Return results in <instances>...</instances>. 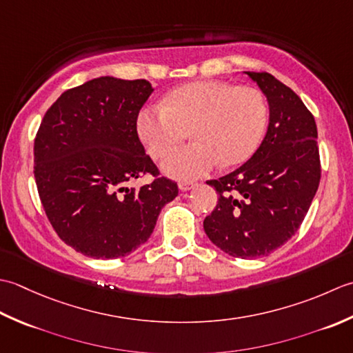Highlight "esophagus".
<instances>
[{
  "mask_svg": "<svg viewBox=\"0 0 353 353\" xmlns=\"http://www.w3.org/2000/svg\"><path fill=\"white\" fill-rule=\"evenodd\" d=\"M178 187H179V190L181 192H190V190H193L196 187V183H192V181H181V183H178Z\"/></svg>",
  "mask_w": 353,
  "mask_h": 353,
  "instance_id": "1",
  "label": "esophagus"
}]
</instances>
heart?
Here are the masks:
<instances>
[{
    "instance_id": "b5f03b06",
    "label": "heart",
    "mask_w": 353,
    "mask_h": 353,
    "mask_svg": "<svg viewBox=\"0 0 353 353\" xmlns=\"http://www.w3.org/2000/svg\"><path fill=\"white\" fill-rule=\"evenodd\" d=\"M268 120L261 91L222 81H199L179 86L164 106H148L137 119L143 145L154 158L181 141L190 128L193 143L172 150L161 161L166 175L195 179L219 164L234 166L254 154Z\"/></svg>"
}]
</instances>
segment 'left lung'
<instances>
[{
  "label": "left lung",
  "mask_w": 353,
  "mask_h": 353,
  "mask_svg": "<svg viewBox=\"0 0 353 353\" xmlns=\"http://www.w3.org/2000/svg\"><path fill=\"white\" fill-rule=\"evenodd\" d=\"M267 97L268 129L261 146L232 174L207 181L219 193L204 230L224 253L256 259L297 232L317 193V125L291 88L270 73L245 71Z\"/></svg>",
  "instance_id": "left-lung-1"
}]
</instances>
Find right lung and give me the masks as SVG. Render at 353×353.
Instances as JSON below:
<instances>
[{"label":"right lung","instance_id":"add662e5","mask_svg":"<svg viewBox=\"0 0 353 353\" xmlns=\"http://www.w3.org/2000/svg\"><path fill=\"white\" fill-rule=\"evenodd\" d=\"M145 79L100 76L71 88L50 106L34 139V179L61 239L94 259L123 257L152 234L176 183L157 176L137 134V117L152 94Z\"/></svg>","mask_w":353,"mask_h":353}]
</instances>
